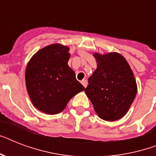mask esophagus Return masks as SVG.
I'll list each match as a JSON object with an SVG mask.
<instances>
[{
  "label": "esophagus",
  "mask_w": 156,
  "mask_h": 156,
  "mask_svg": "<svg viewBox=\"0 0 156 156\" xmlns=\"http://www.w3.org/2000/svg\"><path fill=\"white\" fill-rule=\"evenodd\" d=\"M82 84H83L84 87H87V81L86 80V79H83L82 81Z\"/></svg>",
  "instance_id": "1"
}]
</instances>
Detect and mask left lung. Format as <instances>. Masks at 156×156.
I'll return each mask as SVG.
<instances>
[{
  "mask_svg": "<svg viewBox=\"0 0 156 156\" xmlns=\"http://www.w3.org/2000/svg\"><path fill=\"white\" fill-rule=\"evenodd\" d=\"M97 69L88 78L85 92L95 112L108 121H116L128 112L137 94V83L130 66L117 52L95 53Z\"/></svg>",
  "mask_w": 156,
  "mask_h": 156,
  "instance_id": "8db88e82",
  "label": "left lung"
}]
</instances>
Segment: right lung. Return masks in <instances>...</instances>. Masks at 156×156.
Returning a JSON list of instances; mask_svg holds the SVG:
<instances>
[{
    "mask_svg": "<svg viewBox=\"0 0 156 156\" xmlns=\"http://www.w3.org/2000/svg\"><path fill=\"white\" fill-rule=\"evenodd\" d=\"M69 48L48 45L31 57L26 69V86L34 106L47 114L63 111L67 103L85 87L68 66Z\"/></svg>",
    "mask_w": 156,
    "mask_h": 156,
    "instance_id": "1",
    "label": "right lung"
}]
</instances>
